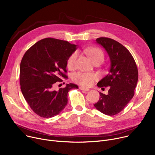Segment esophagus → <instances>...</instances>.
I'll return each instance as SVG.
<instances>
[{"instance_id": "obj_1", "label": "esophagus", "mask_w": 155, "mask_h": 155, "mask_svg": "<svg viewBox=\"0 0 155 155\" xmlns=\"http://www.w3.org/2000/svg\"><path fill=\"white\" fill-rule=\"evenodd\" d=\"M80 89L83 91H90L89 88H86V87H80Z\"/></svg>"}]
</instances>
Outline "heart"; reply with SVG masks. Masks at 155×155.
Masks as SVG:
<instances>
[{"instance_id": "b5f03b06", "label": "heart", "mask_w": 155, "mask_h": 155, "mask_svg": "<svg viewBox=\"0 0 155 155\" xmlns=\"http://www.w3.org/2000/svg\"><path fill=\"white\" fill-rule=\"evenodd\" d=\"M84 52L94 63L96 61H103L104 59V53L98 48H87L84 49ZM77 56L78 54L77 51H74L69 56L67 60V66L68 68L73 69L75 67ZM72 79L80 85L83 86H90L93 84L94 81L98 79V75L95 73H86V72L78 71L72 75Z\"/></svg>"}]
</instances>
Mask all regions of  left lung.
<instances>
[{"label":"left lung","instance_id":"left-lung-1","mask_svg":"<svg viewBox=\"0 0 155 155\" xmlns=\"http://www.w3.org/2000/svg\"><path fill=\"white\" fill-rule=\"evenodd\" d=\"M110 57L108 74L98 81L97 86L109 87L108 95L100 92V99L94 107L105 115L113 116L124 108L135 94L138 79L135 61L129 50L117 41L107 38L96 39Z\"/></svg>","mask_w":155,"mask_h":155}]
</instances>
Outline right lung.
I'll return each mask as SVG.
<instances>
[{
	"label": "right lung",
	"mask_w": 155,
	"mask_h": 155,
	"mask_svg": "<svg viewBox=\"0 0 155 155\" xmlns=\"http://www.w3.org/2000/svg\"><path fill=\"white\" fill-rule=\"evenodd\" d=\"M77 45L53 38L40 40L25 53L20 66V84L30 108L43 118L57 115L67 106V95L74 84L55 90L67 78V60Z\"/></svg>",
	"instance_id": "obj_1"
}]
</instances>
